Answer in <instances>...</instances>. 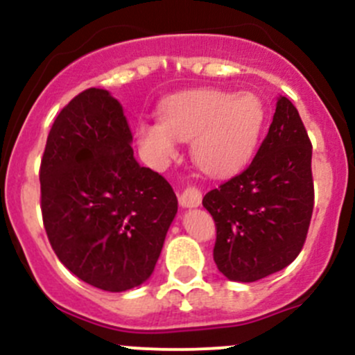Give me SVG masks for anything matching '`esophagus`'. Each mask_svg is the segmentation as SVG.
<instances>
[{
	"label": "esophagus",
	"mask_w": 355,
	"mask_h": 355,
	"mask_svg": "<svg viewBox=\"0 0 355 355\" xmlns=\"http://www.w3.org/2000/svg\"><path fill=\"white\" fill-rule=\"evenodd\" d=\"M200 200H202V194H200L199 189L196 187L185 189V191L178 196V202L184 207H198Z\"/></svg>",
	"instance_id": "obj_1"
}]
</instances>
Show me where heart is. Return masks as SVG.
Returning <instances> with one entry per match:
<instances>
[{
  "instance_id": "heart-1",
  "label": "heart",
  "mask_w": 355,
  "mask_h": 355,
  "mask_svg": "<svg viewBox=\"0 0 355 355\" xmlns=\"http://www.w3.org/2000/svg\"><path fill=\"white\" fill-rule=\"evenodd\" d=\"M264 125L256 94L196 89L168 99L161 121L139 125V141L155 161L177 155L178 141H192L198 166L214 177L237 171L252 155Z\"/></svg>"
}]
</instances>
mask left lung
<instances>
[{
  "label": "left lung",
  "mask_w": 355,
  "mask_h": 355,
  "mask_svg": "<svg viewBox=\"0 0 355 355\" xmlns=\"http://www.w3.org/2000/svg\"><path fill=\"white\" fill-rule=\"evenodd\" d=\"M313 146L299 111L282 96L252 163L207 192L216 225L213 257L234 282H257L302 250L314 207Z\"/></svg>",
  "instance_id": "left-lung-1"
}]
</instances>
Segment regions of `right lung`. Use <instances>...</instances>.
Instances as JSON below:
<instances>
[{
  "mask_svg": "<svg viewBox=\"0 0 355 355\" xmlns=\"http://www.w3.org/2000/svg\"><path fill=\"white\" fill-rule=\"evenodd\" d=\"M123 108L85 89L55 118L41 159V211L58 259L85 284H144L177 214L171 185L135 161Z\"/></svg>",
  "mask_w": 355,
  "mask_h": 355,
  "instance_id": "add662e5",
  "label": "right lung"
}]
</instances>
